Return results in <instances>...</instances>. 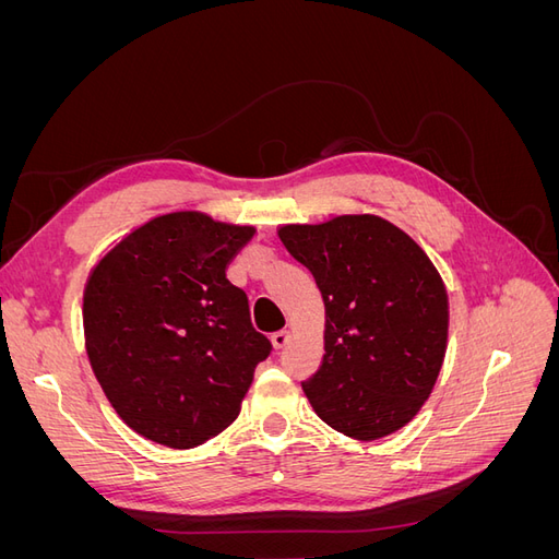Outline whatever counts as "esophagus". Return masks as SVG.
Listing matches in <instances>:
<instances>
[{
  "label": "esophagus",
  "instance_id": "esophagus-1",
  "mask_svg": "<svg viewBox=\"0 0 559 559\" xmlns=\"http://www.w3.org/2000/svg\"><path fill=\"white\" fill-rule=\"evenodd\" d=\"M270 341H273L275 349H282V347L289 345V341H292V331H289V329H282V331H277V333L270 335Z\"/></svg>",
  "mask_w": 559,
  "mask_h": 559
}]
</instances>
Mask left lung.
<instances>
[{
  "label": "left lung",
  "mask_w": 559,
  "mask_h": 559,
  "mask_svg": "<svg viewBox=\"0 0 559 559\" xmlns=\"http://www.w3.org/2000/svg\"><path fill=\"white\" fill-rule=\"evenodd\" d=\"M324 298V359L302 382L314 413L357 441H378L419 413L448 349V292L436 265L376 214L277 230Z\"/></svg>",
  "instance_id": "1"
}]
</instances>
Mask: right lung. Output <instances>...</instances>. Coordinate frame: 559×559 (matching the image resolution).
I'll return each instance as SVG.
<instances>
[{
  "label": "right lung",
  "mask_w": 559,
  "mask_h": 559,
  "mask_svg": "<svg viewBox=\"0 0 559 559\" xmlns=\"http://www.w3.org/2000/svg\"><path fill=\"white\" fill-rule=\"evenodd\" d=\"M257 233L202 212L151 218L111 247L83 292L93 373L126 425L189 450L222 433L273 349L226 267Z\"/></svg>",
  "instance_id": "obj_1"
}]
</instances>
